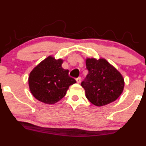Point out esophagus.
Masks as SVG:
<instances>
[{
	"label": "esophagus",
	"instance_id": "obj_1",
	"mask_svg": "<svg viewBox=\"0 0 146 146\" xmlns=\"http://www.w3.org/2000/svg\"><path fill=\"white\" fill-rule=\"evenodd\" d=\"M76 82H77L78 84H79V83L80 82V81H81V77H80V76H79V77L76 78Z\"/></svg>",
	"mask_w": 146,
	"mask_h": 146
}]
</instances>
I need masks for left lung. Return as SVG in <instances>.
<instances>
[{
    "label": "left lung",
    "mask_w": 146,
    "mask_h": 146,
    "mask_svg": "<svg viewBox=\"0 0 146 146\" xmlns=\"http://www.w3.org/2000/svg\"><path fill=\"white\" fill-rule=\"evenodd\" d=\"M86 64L88 74L81 86L89 101L95 106H102L117 100L124 87L119 71L104 58H87Z\"/></svg>",
    "instance_id": "obj_1"
}]
</instances>
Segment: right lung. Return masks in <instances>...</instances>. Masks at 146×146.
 <instances>
[{
    "mask_svg": "<svg viewBox=\"0 0 146 146\" xmlns=\"http://www.w3.org/2000/svg\"><path fill=\"white\" fill-rule=\"evenodd\" d=\"M63 60L49 56L38 64L29 74V87L38 100L53 104L66 95L70 86L76 83L68 75L69 70L62 68Z\"/></svg>",
    "mask_w": 146,
    "mask_h": 146,
    "instance_id": "right-lung-1",
    "label": "right lung"
}]
</instances>
